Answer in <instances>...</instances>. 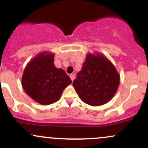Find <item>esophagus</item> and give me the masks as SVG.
<instances>
[{
    "instance_id": "obj_1",
    "label": "esophagus",
    "mask_w": 148,
    "mask_h": 148,
    "mask_svg": "<svg viewBox=\"0 0 148 148\" xmlns=\"http://www.w3.org/2000/svg\"><path fill=\"white\" fill-rule=\"evenodd\" d=\"M70 78H71V79H72V81H73L74 80V79H75V76H74V74H71Z\"/></svg>"
}]
</instances>
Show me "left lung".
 <instances>
[{"label": "left lung", "instance_id": "left-lung-1", "mask_svg": "<svg viewBox=\"0 0 148 148\" xmlns=\"http://www.w3.org/2000/svg\"><path fill=\"white\" fill-rule=\"evenodd\" d=\"M120 76L111 61L101 53H88L73 82L81 101L92 106L111 101L118 90Z\"/></svg>", "mask_w": 148, "mask_h": 148}]
</instances>
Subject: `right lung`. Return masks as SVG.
I'll return each instance as SVG.
<instances>
[{"label":"right lung","mask_w":148,"mask_h":148,"mask_svg":"<svg viewBox=\"0 0 148 148\" xmlns=\"http://www.w3.org/2000/svg\"><path fill=\"white\" fill-rule=\"evenodd\" d=\"M54 53L37 54L25 66L21 86L31 99L42 105H49L60 99L64 88L72 84L62 69L54 65Z\"/></svg>","instance_id":"1"}]
</instances>
